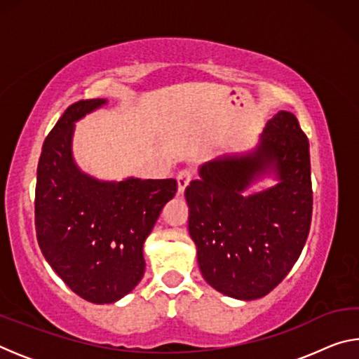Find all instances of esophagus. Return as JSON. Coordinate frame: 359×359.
I'll return each instance as SVG.
<instances>
[{
	"label": "esophagus",
	"instance_id": "esophagus-1",
	"mask_svg": "<svg viewBox=\"0 0 359 359\" xmlns=\"http://www.w3.org/2000/svg\"><path fill=\"white\" fill-rule=\"evenodd\" d=\"M193 179V171L191 169H184V171H180L177 175V184H179V193L184 194L185 188L190 185V182Z\"/></svg>",
	"mask_w": 359,
	"mask_h": 359
}]
</instances>
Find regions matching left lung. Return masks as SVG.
<instances>
[{"instance_id": "left-lung-1", "label": "left lung", "mask_w": 359, "mask_h": 359, "mask_svg": "<svg viewBox=\"0 0 359 359\" xmlns=\"http://www.w3.org/2000/svg\"><path fill=\"white\" fill-rule=\"evenodd\" d=\"M269 172L279 184L247 195L248 187ZM185 198L205 282L236 299L271 293L299 258L312 222L309 139L294 114L277 112L248 154L199 166Z\"/></svg>"}]
</instances>
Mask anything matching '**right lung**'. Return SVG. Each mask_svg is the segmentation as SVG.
<instances>
[{"label":"right lung","instance_id":"1","mask_svg":"<svg viewBox=\"0 0 359 359\" xmlns=\"http://www.w3.org/2000/svg\"><path fill=\"white\" fill-rule=\"evenodd\" d=\"M106 100L71 104L42 145L34 194L36 238L62 280L95 304H111L141 282L144 241L174 198V179L101 182L72 158L74 121Z\"/></svg>","mask_w":359,"mask_h":359}]
</instances>
